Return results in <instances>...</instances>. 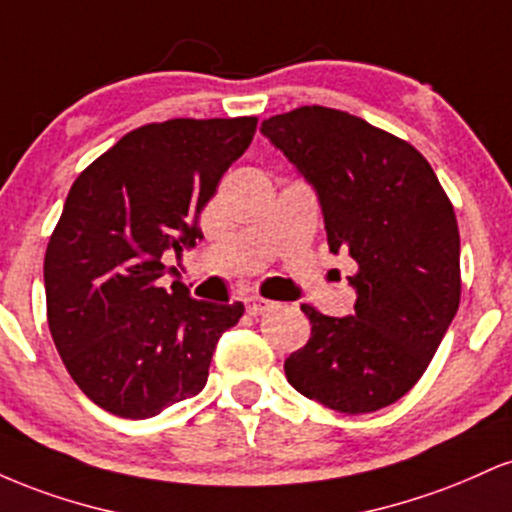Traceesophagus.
Returning a JSON list of instances; mask_svg holds the SVG:
<instances>
[{
	"label": "esophagus",
	"mask_w": 512,
	"mask_h": 512,
	"mask_svg": "<svg viewBox=\"0 0 512 512\" xmlns=\"http://www.w3.org/2000/svg\"><path fill=\"white\" fill-rule=\"evenodd\" d=\"M245 305H248V313L255 317L269 313V310L276 308L274 301H267V298H260V296H250L248 301H245Z\"/></svg>",
	"instance_id": "34e87169"
}]
</instances>
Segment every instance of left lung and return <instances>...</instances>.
<instances>
[{"instance_id": "obj_1", "label": "left lung", "mask_w": 512, "mask_h": 512, "mask_svg": "<svg viewBox=\"0 0 512 512\" xmlns=\"http://www.w3.org/2000/svg\"><path fill=\"white\" fill-rule=\"evenodd\" d=\"M262 134L315 187L330 252L358 264L354 315L301 308L313 330L286 358V378L342 414L395 404L460 308L455 209L414 146L344 110L303 105L264 120Z\"/></svg>"}]
</instances>
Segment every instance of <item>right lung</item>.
Masks as SVG:
<instances>
[{"mask_svg": "<svg viewBox=\"0 0 512 512\" xmlns=\"http://www.w3.org/2000/svg\"><path fill=\"white\" fill-rule=\"evenodd\" d=\"M255 129L257 117L151 122L74 180L45 252L48 325L74 383L110 414L149 419L202 392L243 317V303L158 279L163 252L202 240L199 214Z\"/></svg>", "mask_w": 512, "mask_h": 512, "instance_id": "add662e5", "label": "right lung"}]
</instances>
